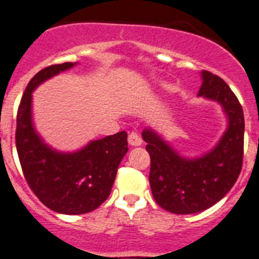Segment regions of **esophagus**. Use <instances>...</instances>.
<instances>
[{
	"label": "esophagus",
	"instance_id": "1",
	"mask_svg": "<svg viewBox=\"0 0 259 259\" xmlns=\"http://www.w3.org/2000/svg\"><path fill=\"white\" fill-rule=\"evenodd\" d=\"M128 144L132 145V147H139V145L143 144V140L136 132H131L128 135Z\"/></svg>",
	"mask_w": 259,
	"mask_h": 259
}]
</instances>
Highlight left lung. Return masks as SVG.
I'll list each match as a JSON object with an SVG mask.
<instances>
[{"label":"left lung","instance_id":"1","mask_svg":"<svg viewBox=\"0 0 259 259\" xmlns=\"http://www.w3.org/2000/svg\"><path fill=\"white\" fill-rule=\"evenodd\" d=\"M198 97L222 106L227 128L220 140L200 156L181 154L152 127L143 130L151 156L149 183L157 204L163 209L189 215L222 200L237 181L244 154V111L224 79L202 70Z\"/></svg>","mask_w":259,"mask_h":259}]
</instances>
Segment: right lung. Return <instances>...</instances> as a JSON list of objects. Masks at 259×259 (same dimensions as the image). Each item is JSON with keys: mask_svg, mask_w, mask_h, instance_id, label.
<instances>
[{"mask_svg": "<svg viewBox=\"0 0 259 259\" xmlns=\"http://www.w3.org/2000/svg\"><path fill=\"white\" fill-rule=\"evenodd\" d=\"M78 63L51 65L37 72L21 99L15 144L24 178L44 205L64 215L94 211L111 193L120 161L128 152L127 132L90 140L77 151L47 144L32 118V93L37 86Z\"/></svg>", "mask_w": 259, "mask_h": 259, "instance_id": "right-lung-1", "label": "right lung"}]
</instances>
